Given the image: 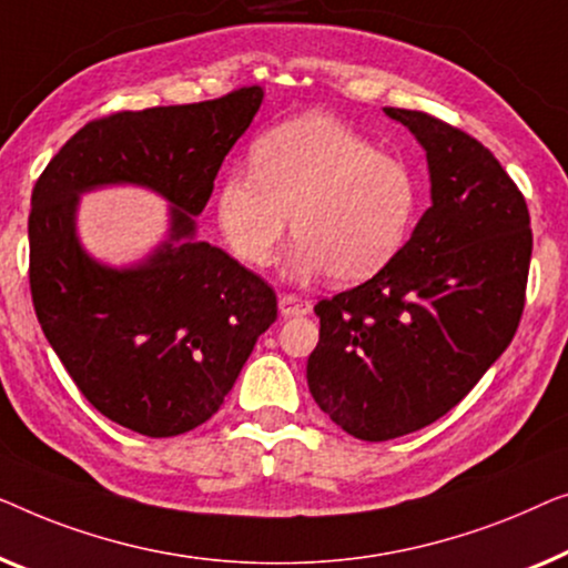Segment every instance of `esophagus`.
Segmentation results:
<instances>
[{"label":"esophagus","instance_id":"esophagus-1","mask_svg":"<svg viewBox=\"0 0 568 568\" xmlns=\"http://www.w3.org/2000/svg\"><path fill=\"white\" fill-rule=\"evenodd\" d=\"M277 306H281V314L283 316H306V314H311V301H306V298H298V295H291V293H285V295H281V301H277Z\"/></svg>","mask_w":568,"mask_h":568}]
</instances>
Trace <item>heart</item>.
Returning a JSON list of instances; mask_svg holds the SVG:
<instances>
[{"instance_id": "obj_1", "label": "heart", "mask_w": 568, "mask_h": 568, "mask_svg": "<svg viewBox=\"0 0 568 568\" xmlns=\"http://www.w3.org/2000/svg\"><path fill=\"white\" fill-rule=\"evenodd\" d=\"M419 211V182L402 159L337 118L308 113L252 146V170H231L215 193V221L246 265L273 262L293 215L287 275L329 273L355 285L402 252Z\"/></svg>"}]
</instances>
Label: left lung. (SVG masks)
I'll return each instance as SVG.
<instances>
[{
  "mask_svg": "<svg viewBox=\"0 0 568 568\" xmlns=\"http://www.w3.org/2000/svg\"><path fill=\"white\" fill-rule=\"evenodd\" d=\"M427 154L429 201L371 281L316 303L308 390L367 443L440 419L513 342L532 234L525 197L486 146L427 113L383 108Z\"/></svg>",
  "mask_w": 568,
  "mask_h": 568,
  "instance_id": "obj_1",
  "label": "left lung"
}]
</instances>
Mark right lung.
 Segmentation results:
<instances>
[{
  "label": "right lung",
  "mask_w": 568,
  "mask_h": 568,
  "mask_svg": "<svg viewBox=\"0 0 568 568\" xmlns=\"http://www.w3.org/2000/svg\"><path fill=\"white\" fill-rule=\"evenodd\" d=\"M265 92L87 123L33 187L30 291L53 353L100 414L146 437L190 433L221 409L257 337L277 318L262 277L197 239L195 215ZM135 184L171 203L168 236L113 268L83 250L78 197Z\"/></svg>",
  "instance_id": "obj_1"
}]
</instances>
